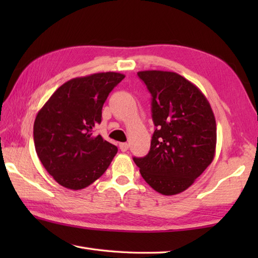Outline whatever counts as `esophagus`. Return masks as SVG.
I'll use <instances>...</instances> for the list:
<instances>
[{
  "mask_svg": "<svg viewBox=\"0 0 258 258\" xmlns=\"http://www.w3.org/2000/svg\"><path fill=\"white\" fill-rule=\"evenodd\" d=\"M128 147H130V145H128L127 143H120V144H119V150L122 151V152H126V151H127Z\"/></svg>",
  "mask_w": 258,
  "mask_h": 258,
  "instance_id": "34e87169",
  "label": "esophagus"
}]
</instances>
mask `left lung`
Masks as SVG:
<instances>
[{"mask_svg": "<svg viewBox=\"0 0 258 258\" xmlns=\"http://www.w3.org/2000/svg\"><path fill=\"white\" fill-rule=\"evenodd\" d=\"M152 94L156 130L146 156L133 160L153 189L176 195L187 189L213 162L216 120L210 102L191 82L175 72L141 71Z\"/></svg>", "mask_w": 258, "mask_h": 258, "instance_id": "8db88e82", "label": "left lung"}]
</instances>
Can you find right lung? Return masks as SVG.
Listing matches in <instances>:
<instances>
[{"label":"right lung","mask_w":258,"mask_h":258,"mask_svg":"<svg viewBox=\"0 0 258 258\" xmlns=\"http://www.w3.org/2000/svg\"><path fill=\"white\" fill-rule=\"evenodd\" d=\"M124 74L95 73L65 82L37 112L33 135L36 154L63 187L83 189L100 178L117 147L93 136L102 107Z\"/></svg>","instance_id":"1"}]
</instances>
